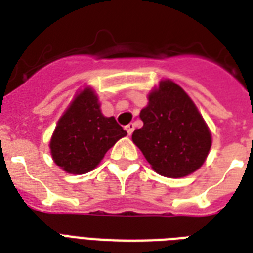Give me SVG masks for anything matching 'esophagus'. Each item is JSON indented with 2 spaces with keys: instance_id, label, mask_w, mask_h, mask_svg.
<instances>
[{
  "instance_id": "1",
  "label": "esophagus",
  "mask_w": 253,
  "mask_h": 253,
  "mask_svg": "<svg viewBox=\"0 0 253 253\" xmlns=\"http://www.w3.org/2000/svg\"><path fill=\"white\" fill-rule=\"evenodd\" d=\"M125 128H126L127 134L131 135V134H132V131H134V125H132V123H128V125H127V126L125 127Z\"/></svg>"
}]
</instances>
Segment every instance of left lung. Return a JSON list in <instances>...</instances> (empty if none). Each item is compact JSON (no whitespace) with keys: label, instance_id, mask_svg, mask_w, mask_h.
<instances>
[{"label":"left lung","instance_id":"obj_1","mask_svg":"<svg viewBox=\"0 0 253 253\" xmlns=\"http://www.w3.org/2000/svg\"><path fill=\"white\" fill-rule=\"evenodd\" d=\"M143 127L132 142L155 172L178 178L202 167L211 147V132L196 103L176 83L166 79L148 94L139 114Z\"/></svg>","mask_w":253,"mask_h":253}]
</instances>
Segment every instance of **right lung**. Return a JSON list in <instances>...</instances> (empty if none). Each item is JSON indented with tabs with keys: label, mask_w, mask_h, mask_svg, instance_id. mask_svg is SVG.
<instances>
[{
	"label": "right lung",
	"mask_w": 253,
	"mask_h": 253,
	"mask_svg": "<svg viewBox=\"0 0 253 253\" xmlns=\"http://www.w3.org/2000/svg\"><path fill=\"white\" fill-rule=\"evenodd\" d=\"M126 135L114 117L102 114L94 89L85 86L57 121L49 140L51 156L64 172L84 174L98 166L107 151Z\"/></svg>",
	"instance_id": "1"
}]
</instances>
